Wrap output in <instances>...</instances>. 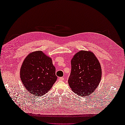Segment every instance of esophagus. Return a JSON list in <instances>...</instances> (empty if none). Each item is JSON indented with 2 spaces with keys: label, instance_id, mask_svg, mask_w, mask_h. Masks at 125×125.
<instances>
[{
  "label": "esophagus",
  "instance_id": "1",
  "mask_svg": "<svg viewBox=\"0 0 125 125\" xmlns=\"http://www.w3.org/2000/svg\"><path fill=\"white\" fill-rule=\"evenodd\" d=\"M64 80V78L63 77H60L59 78V80L60 81H63Z\"/></svg>",
  "mask_w": 125,
  "mask_h": 125
}]
</instances>
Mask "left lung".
Here are the masks:
<instances>
[{"instance_id": "left-lung-1", "label": "left lung", "mask_w": 125, "mask_h": 125, "mask_svg": "<svg viewBox=\"0 0 125 125\" xmlns=\"http://www.w3.org/2000/svg\"><path fill=\"white\" fill-rule=\"evenodd\" d=\"M71 71L68 83L71 90L82 96L92 94L102 78L101 64L93 52L80 51L71 60Z\"/></svg>"}]
</instances>
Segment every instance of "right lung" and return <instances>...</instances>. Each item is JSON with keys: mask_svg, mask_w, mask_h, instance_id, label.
<instances>
[{"mask_svg": "<svg viewBox=\"0 0 125 125\" xmlns=\"http://www.w3.org/2000/svg\"><path fill=\"white\" fill-rule=\"evenodd\" d=\"M52 59L41 51L26 57L20 68L21 80L24 88L35 96L47 93L57 80Z\"/></svg>", "mask_w": 125, "mask_h": 125, "instance_id": "right-lung-1", "label": "right lung"}]
</instances>
